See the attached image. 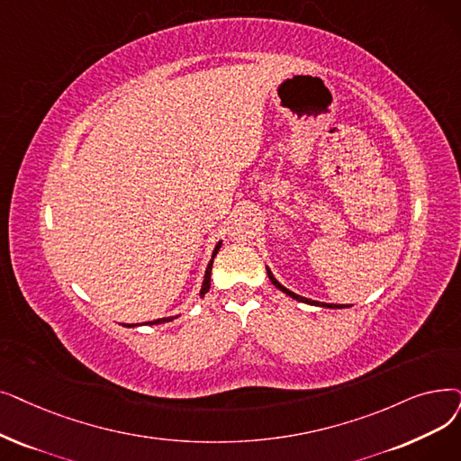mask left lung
<instances>
[{"label":"left lung","mask_w":461,"mask_h":461,"mask_svg":"<svg viewBox=\"0 0 461 461\" xmlns=\"http://www.w3.org/2000/svg\"><path fill=\"white\" fill-rule=\"evenodd\" d=\"M267 275H269V280L271 283L278 288V290H283L285 294H288L290 297H294V299H297V302H303V303H309V305H320V307H331V309H341L339 305H331V303H318V302H311V299H307V297H302V295H297V294H294V292H290L288 288H285L283 285L278 283V280L273 276V273L267 269ZM343 307H347V305H343Z\"/></svg>","instance_id":"1"}]
</instances>
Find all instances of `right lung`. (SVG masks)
I'll return each instance as SVG.
<instances>
[{"mask_svg": "<svg viewBox=\"0 0 461 461\" xmlns=\"http://www.w3.org/2000/svg\"><path fill=\"white\" fill-rule=\"evenodd\" d=\"M218 249H220V243L216 245V249H214V252H212V259H214V256H216ZM212 259H211V264L207 266V271H205V280H203V286H202V297H203V295L209 292V288H211V269H212ZM169 320H173V318H159V320H154V322H145V324H164V322H169Z\"/></svg>", "mask_w": 461, "mask_h": 461, "instance_id": "obj_1", "label": "right lung"}]
</instances>
